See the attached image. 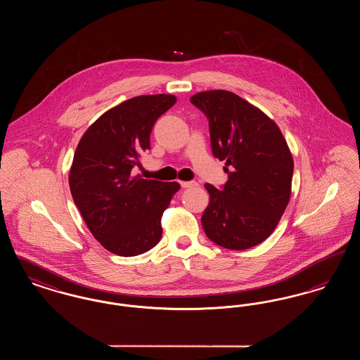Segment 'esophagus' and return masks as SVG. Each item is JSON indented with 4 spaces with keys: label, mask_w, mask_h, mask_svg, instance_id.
<instances>
[{
    "label": "esophagus",
    "mask_w": 360,
    "mask_h": 360,
    "mask_svg": "<svg viewBox=\"0 0 360 360\" xmlns=\"http://www.w3.org/2000/svg\"><path fill=\"white\" fill-rule=\"evenodd\" d=\"M198 184L195 181H184L181 182V186L185 188H195Z\"/></svg>",
    "instance_id": "1"
}]
</instances>
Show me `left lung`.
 I'll list each match as a JSON object with an SVG mask.
<instances>
[{
  "label": "left lung",
  "mask_w": 360,
  "mask_h": 360,
  "mask_svg": "<svg viewBox=\"0 0 360 360\" xmlns=\"http://www.w3.org/2000/svg\"><path fill=\"white\" fill-rule=\"evenodd\" d=\"M190 103L207 117L212 151L228 174L221 190L205 185L206 236L228 250L255 247L274 232L290 200L288 143L274 121L232 91H201Z\"/></svg>",
  "instance_id": "left-lung-1"
}]
</instances>
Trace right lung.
<instances>
[{"instance_id":"right-lung-1","label":"right lung","mask_w":360,"mask_h":360,"mask_svg":"<svg viewBox=\"0 0 360 360\" xmlns=\"http://www.w3.org/2000/svg\"><path fill=\"white\" fill-rule=\"evenodd\" d=\"M176 98L139 96L105 112L81 137L70 169L69 185L87 228L103 248L136 257L162 238V216L179 190L178 182L134 175L150 150L155 121Z\"/></svg>"}]
</instances>
